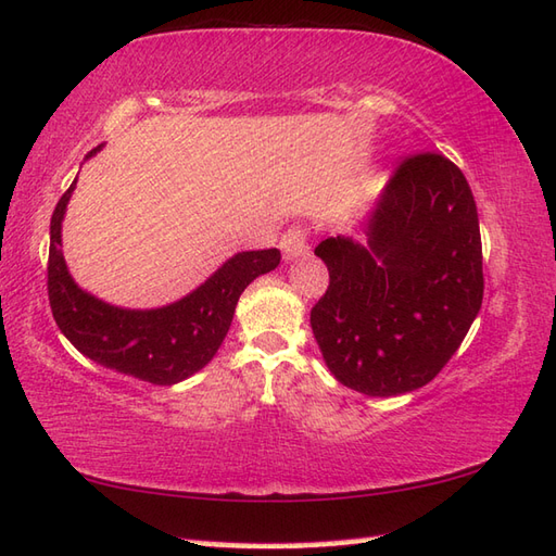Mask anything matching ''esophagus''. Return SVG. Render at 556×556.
<instances>
[{"mask_svg":"<svg viewBox=\"0 0 556 556\" xmlns=\"http://www.w3.org/2000/svg\"><path fill=\"white\" fill-rule=\"evenodd\" d=\"M279 249L283 253V261H295V257L307 255V239H305V229L303 227H291L287 235L281 237Z\"/></svg>","mask_w":556,"mask_h":556,"instance_id":"obj_1","label":"esophagus"}]
</instances>
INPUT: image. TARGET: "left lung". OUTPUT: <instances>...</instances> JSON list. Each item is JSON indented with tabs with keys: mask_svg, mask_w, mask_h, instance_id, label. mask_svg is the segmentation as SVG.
I'll use <instances>...</instances> for the list:
<instances>
[{
	"mask_svg": "<svg viewBox=\"0 0 556 556\" xmlns=\"http://www.w3.org/2000/svg\"><path fill=\"white\" fill-rule=\"evenodd\" d=\"M367 237H329L315 255L329 269L309 313L339 383L371 397L421 389L467 337L483 301L476 201L459 167L421 153L359 223Z\"/></svg>",
	"mask_w": 556,
	"mask_h": 556,
	"instance_id": "left-lung-1",
	"label": "left lung"
}]
</instances>
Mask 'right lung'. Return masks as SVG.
Here are the masks:
<instances>
[{
  "label": "right lung",
  "mask_w": 556,
  "mask_h": 556,
  "mask_svg": "<svg viewBox=\"0 0 556 556\" xmlns=\"http://www.w3.org/2000/svg\"><path fill=\"white\" fill-rule=\"evenodd\" d=\"M103 147L92 149L85 161ZM77 185L68 187L49 227V305L56 325L77 351L92 363L153 386H173L201 371L215 357L235 319L239 295L253 279L273 273L277 249L241 251L215 273L161 307H121L85 291L63 257V217Z\"/></svg>",
  "instance_id": "add662e5"
}]
</instances>
